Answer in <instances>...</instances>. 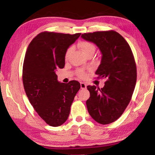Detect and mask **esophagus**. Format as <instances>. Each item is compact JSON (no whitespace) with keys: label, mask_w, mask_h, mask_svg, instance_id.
Instances as JSON below:
<instances>
[{"label":"esophagus","mask_w":155,"mask_h":155,"mask_svg":"<svg viewBox=\"0 0 155 155\" xmlns=\"http://www.w3.org/2000/svg\"><path fill=\"white\" fill-rule=\"evenodd\" d=\"M80 86H81V89H85L87 88V84L85 83L81 82L80 83Z\"/></svg>","instance_id":"34e87169"}]
</instances>
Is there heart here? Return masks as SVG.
I'll return each mask as SVG.
<instances>
[{"label": "heart", "mask_w": 155, "mask_h": 155, "mask_svg": "<svg viewBox=\"0 0 155 155\" xmlns=\"http://www.w3.org/2000/svg\"><path fill=\"white\" fill-rule=\"evenodd\" d=\"M79 48L81 50L82 52L84 54V55H86L87 54L91 52V51H95V47L94 45L90 42L88 41H82L80 42L78 45ZM70 51H71V48L68 49L67 51L66 54H65V59H67L68 58V56L70 54ZM78 75L81 78H84L85 76V74L83 70H79L78 71Z\"/></svg>", "instance_id": "1"}]
</instances>
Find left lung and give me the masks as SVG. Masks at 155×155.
<instances>
[{
    "label": "left lung",
    "instance_id": "1",
    "mask_svg": "<svg viewBox=\"0 0 155 155\" xmlns=\"http://www.w3.org/2000/svg\"><path fill=\"white\" fill-rule=\"evenodd\" d=\"M81 38L100 50L101 62L95 73L107 79L101 89L87 86L88 113L97 123L109 124L120 118L132 97L137 82L134 56L127 42L115 31L88 33L82 34Z\"/></svg>",
    "mask_w": 155,
    "mask_h": 155
}]
</instances>
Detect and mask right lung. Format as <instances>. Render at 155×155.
<instances>
[{"label": "right lung", "instance_id": "add662e5", "mask_svg": "<svg viewBox=\"0 0 155 155\" xmlns=\"http://www.w3.org/2000/svg\"><path fill=\"white\" fill-rule=\"evenodd\" d=\"M81 34L42 32L28 46L22 69L26 95L35 111L50 126L58 127L68 119L70 107L80 83H61L55 74L63 68L69 46Z\"/></svg>", "mask_w": 155, "mask_h": 155}]
</instances>
